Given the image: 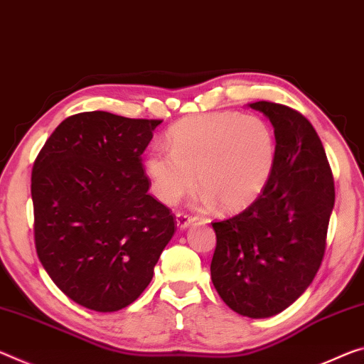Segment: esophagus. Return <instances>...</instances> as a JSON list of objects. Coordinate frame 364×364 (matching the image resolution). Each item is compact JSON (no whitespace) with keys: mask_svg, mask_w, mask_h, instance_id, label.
Instances as JSON below:
<instances>
[{"mask_svg":"<svg viewBox=\"0 0 364 364\" xmlns=\"http://www.w3.org/2000/svg\"><path fill=\"white\" fill-rule=\"evenodd\" d=\"M196 222L194 217H189L186 213H176V227L180 230L188 228L189 225H193Z\"/></svg>","mask_w":364,"mask_h":364,"instance_id":"esophagus-1","label":"esophagus"}]
</instances>
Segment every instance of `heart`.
Masks as SVG:
<instances>
[{"mask_svg":"<svg viewBox=\"0 0 364 364\" xmlns=\"http://www.w3.org/2000/svg\"><path fill=\"white\" fill-rule=\"evenodd\" d=\"M170 152L152 151L144 171L155 198L173 205L203 189V207L240 210L264 191L275 165V136L259 117L215 112L184 118L166 132ZM196 180H193V176Z\"/></svg>","mask_w":364,"mask_h":364,"instance_id":"1","label":"heart"}]
</instances>
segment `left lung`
<instances>
[{
	"label": "left lung",
	"instance_id": "8db88e82",
	"mask_svg": "<svg viewBox=\"0 0 364 364\" xmlns=\"http://www.w3.org/2000/svg\"><path fill=\"white\" fill-rule=\"evenodd\" d=\"M247 107L274 126L275 165L255 203L212 223L210 277L230 309L264 319L295 303L319 270L336 189L319 136L301 113L272 102Z\"/></svg>",
	"mask_w": 364,
	"mask_h": 364
}]
</instances>
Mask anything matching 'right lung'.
<instances>
[{
    "label": "right lung",
    "mask_w": 364,
    "mask_h": 364,
    "mask_svg": "<svg viewBox=\"0 0 364 364\" xmlns=\"http://www.w3.org/2000/svg\"><path fill=\"white\" fill-rule=\"evenodd\" d=\"M160 123L108 112L73 114L33 164L37 255L80 306L99 313L129 306L175 233L170 209L147 193L141 159Z\"/></svg>",
    "instance_id": "1"
}]
</instances>
